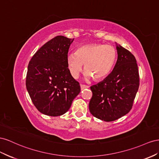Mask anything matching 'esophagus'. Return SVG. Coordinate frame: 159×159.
Wrapping results in <instances>:
<instances>
[{"instance_id": "esophagus-1", "label": "esophagus", "mask_w": 159, "mask_h": 159, "mask_svg": "<svg viewBox=\"0 0 159 159\" xmlns=\"http://www.w3.org/2000/svg\"><path fill=\"white\" fill-rule=\"evenodd\" d=\"M89 87L87 85H85V84H80V89L81 90H83L85 89H89Z\"/></svg>"}]
</instances>
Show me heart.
Returning <instances> with one entry per match:
<instances>
[{
    "mask_svg": "<svg viewBox=\"0 0 159 159\" xmlns=\"http://www.w3.org/2000/svg\"><path fill=\"white\" fill-rule=\"evenodd\" d=\"M116 59L114 47L103 44H89L77 48L67 56V66L70 75L77 78L84 64L86 79L101 80L110 73Z\"/></svg>",
    "mask_w": 159,
    "mask_h": 159,
    "instance_id": "heart-1",
    "label": "heart"
}]
</instances>
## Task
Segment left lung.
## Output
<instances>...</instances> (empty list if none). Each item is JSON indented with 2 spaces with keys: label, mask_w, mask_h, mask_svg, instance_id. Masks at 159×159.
Returning a JSON list of instances; mask_svg holds the SVG:
<instances>
[{
  "label": "left lung",
  "mask_w": 159,
  "mask_h": 159,
  "mask_svg": "<svg viewBox=\"0 0 159 159\" xmlns=\"http://www.w3.org/2000/svg\"><path fill=\"white\" fill-rule=\"evenodd\" d=\"M117 61L111 73L90 89L91 114L98 119L114 121L131 110L139 87L136 58L128 50L116 44Z\"/></svg>",
  "instance_id": "left-lung-1"
}]
</instances>
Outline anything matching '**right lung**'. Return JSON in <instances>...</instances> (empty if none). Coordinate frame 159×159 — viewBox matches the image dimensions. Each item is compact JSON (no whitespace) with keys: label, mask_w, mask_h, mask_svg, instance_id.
<instances>
[{"label":"right lung","mask_w":159,"mask_h":159,"mask_svg":"<svg viewBox=\"0 0 159 159\" xmlns=\"http://www.w3.org/2000/svg\"><path fill=\"white\" fill-rule=\"evenodd\" d=\"M73 40L57 36L40 47L29 63L26 89L34 105L43 114H65L80 91L79 82L67 66L68 52Z\"/></svg>","instance_id":"1"}]
</instances>
